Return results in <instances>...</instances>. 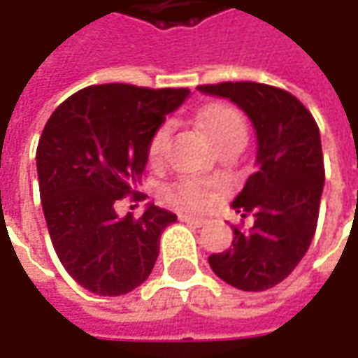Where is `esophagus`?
<instances>
[{"label":"esophagus","instance_id":"obj_1","mask_svg":"<svg viewBox=\"0 0 358 358\" xmlns=\"http://www.w3.org/2000/svg\"><path fill=\"white\" fill-rule=\"evenodd\" d=\"M179 219H181L183 223L193 225V227H203V225L207 223V219H203V217H193V215H179Z\"/></svg>","mask_w":358,"mask_h":358}]
</instances>
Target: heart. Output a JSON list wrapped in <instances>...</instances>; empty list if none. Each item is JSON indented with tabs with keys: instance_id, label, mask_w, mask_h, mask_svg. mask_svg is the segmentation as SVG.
Listing matches in <instances>:
<instances>
[{
	"instance_id": "obj_1",
	"label": "heart",
	"mask_w": 358,
	"mask_h": 358,
	"mask_svg": "<svg viewBox=\"0 0 358 358\" xmlns=\"http://www.w3.org/2000/svg\"><path fill=\"white\" fill-rule=\"evenodd\" d=\"M203 127L207 131V135L211 137L219 149L227 147V145H243L247 143V123L235 107L225 103L211 105L205 113H203ZM169 139V129L161 127L153 135L151 143H149V163L159 165L165 155V147ZM167 199L173 205L185 207V209H205L213 203V191L205 183L195 181V179H183L179 183H175L167 189Z\"/></svg>"
}]
</instances>
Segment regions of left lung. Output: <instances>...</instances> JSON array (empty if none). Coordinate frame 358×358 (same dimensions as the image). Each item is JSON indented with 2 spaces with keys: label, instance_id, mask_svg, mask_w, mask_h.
<instances>
[{
  "label": "left lung",
  "instance_id": "1",
  "mask_svg": "<svg viewBox=\"0 0 358 358\" xmlns=\"http://www.w3.org/2000/svg\"><path fill=\"white\" fill-rule=\"evenodd\" d=\"M197 90L239 105L257 131V171L233 201L241 217L253 215V225L233 227L231 247L211 255L209 265L231 287L267 291L293 273L317 229L324 183L317 121L295 95L265 83L225 81Z\"/></svg>",
  "mask_w": 358,
  "mask_h": 358
}]
</instances>
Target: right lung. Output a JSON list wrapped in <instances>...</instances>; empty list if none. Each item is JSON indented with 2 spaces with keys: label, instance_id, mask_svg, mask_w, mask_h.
<instances>
[{
  "label": "right lung",
  "instance_id": "add662e5",
  "mask_svg": "<svg viewBox=\"0 0 358 358\" xmlns=\"http://www.w3.org/2000/svg\"><path fill=\"white\" fill-rule=\"evenodd\" d=\"M187 87L90 85L48 119L37 145L39 197L53 249L83 289L125 295L147 281L159 239L177 215L149 205L119 217V199L137 195L153 135L185 101Z\"/></svg>",
  "mask_w": 358,
  "mask_h": 358
}]
</instances>
